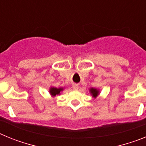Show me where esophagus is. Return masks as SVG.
<instances>
[{"label": "esophagus", "mask_w": 146, "mask_h": 146, "mask_svg": "<svg viewBox=\"0 0 146 146\" xmlns=\"http://www.w3.org/2000/svg\"><path fill=\"white\" fill-rule=\"evenodd\" d=\"M72 88L74 89V90H77V89L79 88V86L77 84H74L72 86Z\"/></svg>", "instance_id": "esophagus-1"}]
</instances>
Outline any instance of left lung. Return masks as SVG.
<instances>
[{"mask_svg":"<svg viewBox=\"0 0 146 146\" xmlns=\"http://www.w3.org/2000/svg\"><path fill=\"white\" fill-rule=\"evenodd\" d=\"M89 92L91 94L92 97H94V99H96L98 96L100 94V90L97 88H89Z\"/></svg>","mask_w":146,"mask_h":146,"instance_id":"8db88e82","label":"left lung"}]
</instances>
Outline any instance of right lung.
I'll return each instance as SVG.
<instances>
[{
	"mask_svg": "<svg viewBox=\"0 0 146 146\" xmlns=\"http://www.w3.org/2000/svg\"><path fill=\"white\" fill-rule=\"evenodd\" d=\"M64 90V88L60 87V88H56L54 87V86H51L49 89V93L51 95V96L52 97H55L56 96H58L60 95V92L63 91Z\"/></svg>",
	"mask_w": 146,
	"mask_h": 146,
	"instance_id": "add662e5",
	"label": "right lung"
}]
</instances>
